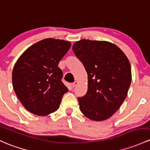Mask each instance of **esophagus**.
Listing matches in <instances>:
<instances>
[{
    "mask_svg": "<svg viewBox=\"0 0 150 150\" xmlns=\"http://www.w3.org/2000/svg\"><path fill=\"white\" fill-rule=\"evenodd\" d=\"M78 84V82H77V81H75V82H74V83H72V88H75V86H76Z\"/></svg>",
    "mask_w": 150,
    "mask_h": 150,
    "instance_id": "1",
    "label": "esophagus"
}]
</instances>
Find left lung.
Listing matches in <instances>:
<instances>
[{
	"mask_svg": "<svg viewBox=\"0 0 150 150\" xmlns=\"http://www.w3.org/2000/svg\"><path fill=\"white\" fill-rule=\"evenodd\" d=\"M72 50L88 74L87 93L78 98L80 111L91 120H105L127 97L132 81L128 58L117 46L105 41L82 39Z\"/></svg>",
	"mask_w": 150,
	"mask_h": 150,
	"instance_id": "left-lung-1",
	"label": "left lung"
}]
</instances>
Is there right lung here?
<instances>
[{
  "mask_svg": "<svg viewBox=\"0 0 150 150\" xmlns=\"http://www.w3.org/2000/svg\"><path fill=\"white\" fill-rule=\"evenodd\" d=\"M70 46L67 41L43 39L29 47L16 62L13 87L29 112L46 116L58 109L63 95L68 91L58 64Z\"/></svg>",
  "mask_w": 150,
  "mask_h": 150,
  "instance_id": "obj_1",
  "label": "right lung"
}]
</instances>
